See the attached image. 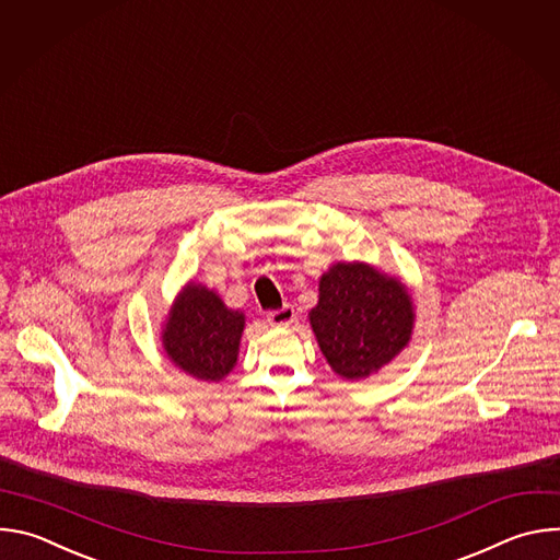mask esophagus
Masks as SVG:
<instances>
[{"label":"esophagus","mask_w":560,"mask_h":560,"mask_svg":"<svg viewBox=\"0 0 560 560\" xmlns=\"http://www.w3.org/2000/svg\"><path fill=\"white\" fill-rule=\"evenodd\" d=\"M294 318H296V312H294L292 305H283L281 310L268 312V324L275 326V328H285L294 322Z\"/></svg>","instance_id":"1"}]
</instances>
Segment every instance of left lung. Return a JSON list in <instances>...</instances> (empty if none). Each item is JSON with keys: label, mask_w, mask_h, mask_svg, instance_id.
<instances>
[{"label": "left lung", "mask_w": 560, "mask_h": 560, "mask_svg": "<svg viewBox=\"0 0 560 560\" xmlns=\"http://www.w3.org/2000/svg\"><path fill=\"white\" fill-rule=\"evenodd\" d=\"M307 318L332 372L361 381L410 346L417 314L401 279L365 261H339L318 279Z\"/></svg>", "instance_id": "left-lung-1"}]
</instances>
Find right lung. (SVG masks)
<instances>
[{
  "label": "right lung",
  "mask_w": 560,
  "mask_h": 560,
  "mask_svg": "<svg viewBox=\"0 0 560 560\" xmlns=\"http://www.w3.org/2000/svg\"><path fill=\"white\" fill-rule=\"evenodd\" d=\"M246 314L232 310L203 283L188 281L175 296L162 326V348L182 372L217 383L238 359Z\"/></svg>",
  "instance_id": "obj_1"
}]
</instances>
